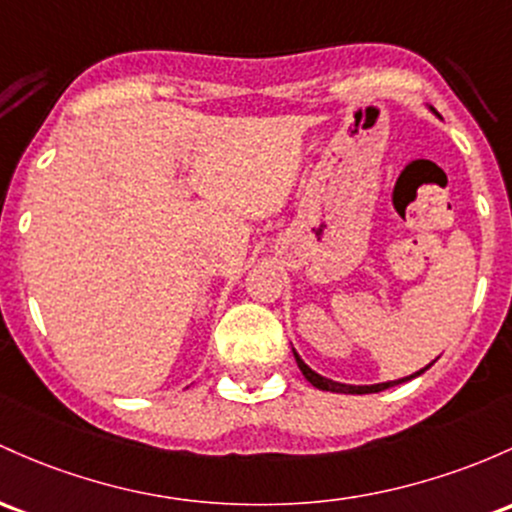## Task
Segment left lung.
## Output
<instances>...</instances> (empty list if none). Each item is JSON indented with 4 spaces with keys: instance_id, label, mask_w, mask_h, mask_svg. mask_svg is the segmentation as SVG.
Listing matches in <instances>:
<instances>
[{
    "instance_id": "left-lung-1",
    "label": "left lung",
    "mask_w": 512,
    "mask_h": 512,
    "mask_svg": "<svg viewBox=\"0 0 512 512\" xmlns=\"http://www.w3.org/2000/svg\"><path fill=\"white\" fill-rule=\"evenodd\" d=\"M294 357H296V364H299V369H301V374L306 376L308 381H311L313 386H316V389H320V391H333V393H376V391H384V389H391V386H396V384H403V381H411V379H415V376H420L425 372V369L430 367H425V369H420V372H415V374H411V376H406V379H398V381H386V384H372V386H350V384H338V381H333V379H325V376H320V374H316L313 372L311 367H308L306 362H303V359L296 355V350H294Z\"/></svg>"
}]
</instances>
